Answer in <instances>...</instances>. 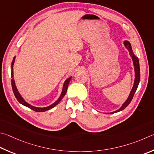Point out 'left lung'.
<instances>
[{
	"mask_svg": "<svg viewBox=\"0 0 154 154\" xmlns=\"http://www.w3.org/2000/svg\"><path fill=\"white\" fill-rule=\"evenodd\" d=\"M123 44H124V46H125V48L128 50V52H129L131 57L132 58V60H133V63L134 66V71H135V80H134V84H133V88L131 89L130 94L128 95L127 99L126 100V101L122 104L121 107L119 109L114 112H109L110 114L116 113V112H118L124 110V109L130 104V102L133 99L134 94H135L137 89V87L139 83V81H140V67H139V63L138 58L136 57L135 54H134V52L132 50V47H131V44L127 40H125Z\"/></svg>",
	"mask_w": 154,
	"mask_h": 154,
	"instance_id": "left-lung-1",
	"label": "left lung"
}]
</instances>
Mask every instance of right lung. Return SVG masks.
<instances>
[{
    "label": "right lung",
    "instance_id": "right-lung-1",
    "mask_svg": "<svg viewBox=\"0 0 154 154\" xmlns=\"http://www.w3.org/2000/svg\"><path fill=\"white\" fill-rule=\"evenodd\" d=\"M15 58H16V57H14L13 61H12V63H11V78H12V79H11V85H12L13 93H14V94H15V96L17 98V100H18V102L20 103V104H21L22 105L26 106V107H28V108L32 109V110H34L35 112H45L46 110H50V109L54 108L55 106H57L58 103L60 102V100L63 98V97L65 96V95L66 94V91H67L68 85L70 82V81H71V79L72 77H70L69 78H67V79L65 81L63 86V89H62V91H61L60 96L59 97H58V99L57 100V101L54 102L51 105L46 106V107H36V106H32V104H29L28 102H27L26 100L23 98V97L21 96V95L20 94V93H19V91H18L17 88V86L15 85V80H14V77H13V76H14L13 75V65H14V63H15Z\"/></svg>",
    "mask_w": 154,
    "mask_h": 154
}]
</instances>
